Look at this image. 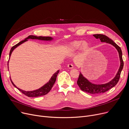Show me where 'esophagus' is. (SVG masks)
Listing matches in <instances>:
<instances>
[{"mask_svg":"<svg viewBox=\"0 0 129 129\" xmlns=\"http://www.w3.org/2000/svg\"><path fill=\"white\" fill-rule=\"evenodd\" d=\"M67 67H68L69 69H73V68H74V66H73V64H68V65H67Z\"/></svg>","mask_w":129,"mask_h":129,"instance_id":"1","label":"esophagus"}]
</instances>
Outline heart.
I'll use <instances>...</instances> for the list:
<instances>
[{
    "instance_id": "obj_1",
    "label": "heart",
    "mask_w": 129,
    "mask_h": 129,
    "mask_svg": "<svg viewBox=\"0 0 129 129\" xmlns=\"http://www.w3.org/2000/svg\"><path fill=\"white\" fill-rule=\"evenodd\" d=\"M80 48L83 52H86L90 49L89 44L87 42L82 40H76L70 43L67 47V49L71 52L76 51Z\"/></svg>"
}]
</instances>
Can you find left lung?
Segmentation results:
<instances>
[{"instance_id": "1", "label": "left lung", "mask_w": 129, "mask_h": 129, "mask_svg": "<svg viewBox=\"0 0 129 129\" xmlns=\"http://www.w3.org/2000/svg\"><path fill=\"white\" fill-rule=\"evenodd\" d=\"M93 36L96 39H99L101 42L109 43L116 47L118 51L120 60V66L118 73H117V75L110 82L105 84L96 85L92 84L85 77H84L82 73H80L77 83L81 90L89 93L97 94L105 92L117 85L120 79V74L122 70L123 69L124 64L121 49L116 43H114L111 39H109L105 35H101V34H96V35H93Z\"/></svg>"}]
</instances>
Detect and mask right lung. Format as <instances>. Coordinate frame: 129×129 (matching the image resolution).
<instances>
[{
    "mask_svg": "<svg viewBox=\"0 0 129 129\" xmlns=\"http://www.w3.org/2000/svg\"><path fill=\"white\" fill-rule=\"evenodd\" d=\"M29 39H37V40H44V41H51L53 39V38L50 37H41V36L37 37V36H29L28 37H27L26 38H25L24 40L21 41H20L19 43H18L16 45H14L11 47V49L10 51V53H9V57H10L11 53L12 52L13 50L16 49L17 46H18L20 44H21L22 43L26 41H28V40ZM8 62H9V60H8ZM58 73H59V70H58L56 72H55V73H54L53 74V75L52 76V77L51 78V79H50V80L49 81L48 83H47L43 86H42V87H41L40 88H39L37 90H36L31 91H26L23 90L22 89H19V88H17L16 86V85L12 83L11 79H10V80H11V82L12 85L14 86L15 87H16L19 91H20L22 93L25 94V95H26V96H28L29 97H39V96H42L45 95V94H46L47 93H49L50 92V91L52 89L53 86L54 85V83H55V82L56 79V77H57V74H58Z\"/></svg>",
    "mask_w": 129,
    "mask_h": 129,
    "instance_id": "1",
    "label": "right lung"
}]
</instances>
